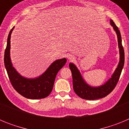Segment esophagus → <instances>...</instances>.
I'll return each mask as SVG.
<instances>
[{"instance_id":"34e87169","label":"esophagus","mask_w":129,"mask_h":129,"mask_svg":"<svg viewBox=\"0 0 129 129\" xmlns=\"http://www.w3.org/2000/svg\"><path fill=\"white\" fill-rule=\"evenodd\" d=\"M67 58H68V59L69 60V61H73L74 59H75L74 57L73 56V55H68Z\"/></svg>"}]
</instances>
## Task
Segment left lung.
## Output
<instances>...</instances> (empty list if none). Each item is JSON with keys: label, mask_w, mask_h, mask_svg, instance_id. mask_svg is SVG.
<instances>
[{"label": "left lung", "mask_w": 129, "mask_h": 129, "mask_svg": "<svg viewBox=\"0 0 129 129\" xmlns=\"http://www.w3.org/2000/svg\"><path fill=\"white\" fill-rule=\"evenodd\" d=\"M110 25L113 27L118 37V47L119 51V62L118 63V67L116 68L112 76L104 85L96 87L90 86L83 79L80 72L77 69L74 64L71 62L69 64V67L72 74L74 90L78 96L84 100H98L107 96L113 90L119 81L121 73L124 66L125 54H124L123 47L121 43L120 31L112 20H110Z\"/></svg>", "instance_id": "left-lung-1"}]
</instances>
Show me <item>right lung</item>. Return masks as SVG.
<instances>
[{
    "instance_id": "right-lung-1",
    "label": "right lung",
    "mask_w": 129,
    "mask_h": 129,
    "mask_svg": "<svg viewBox=\"0 0 129 129\" xmlns=\"http://www.w3.org/2000/svg\"><path fill=\"white\" fill-rule=\"evenodd\" d=\"M13 29L14 27L10 31L4 52V65L10 82L15 90L26 98L31 100L44 98L52 92L57 74L65 64L67 59L63 58L55 61L38 77L28 79L23 77L13 67L10 58V39Z\"/></svg>"
}]
</instances>
